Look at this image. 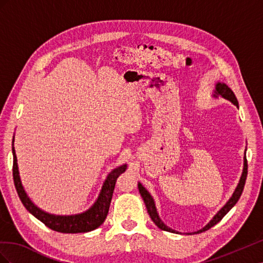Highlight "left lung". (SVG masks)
Wrapping results in <instances>:
<instances>
[{"instance_id":"obj_1","label":"left lung","mask_w":263,"mask_h":263,"mask_svg":"<svg viewBox=\"0 0 263 263\" xmlns=\"http://www.w3.org/2000/svg\"><path fill=\"white\" fill-rule=\"evenodd\" d=\"M213 95H214V98H218V95H220L221 98H224V99L230 101L232 103H234V104L238 107V101H237L236 95L234 94L232 89H230V87H228V85H226L225 83L218 82L216 84V87H215V91H214ZM247 173H248V164H247V158H246V153H245L242 174H241V178L239 180V183H238V185H237V187L235 190L234 194L232 195V197L229 198V201L224 205V208H222L216 215H215V216L213 217V219L209 222V224L206 225L204 228L197 230V232H195L194 234H200V233L205 232V230H209L211 227H213L214 225H216L218 221H220L222 219V217H224L225 215L234 208V205L238 202V200H239V197H240L242 191H243L246 179H247ZM138 189H139V193H140V195L142 197V200H144V202H145V205H146V208H147L148 214L150 215V218L153 219V221L155 222V224L160 229L165 230V232L179 234V232H177V230H174V229L166 226L165 224H163V221L160 219V217H159V215H158V212H157V209H156V205H155V201H154L153 196H151L148 191L141 185V183H138Z\"/></svg>"}]
</instances>
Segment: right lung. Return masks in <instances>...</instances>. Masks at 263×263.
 <instances>
[{"mask_svg": "<svg viewBox=\"0 0 263 263\" xmlns=\"http://www.w3.org/2000/svg\"><path fill=\"white\" fill-rule=\"evenodd\" d=\"M13 142H14V139H13ZM12 151H13V179H14L15 187H16L17 194L21 198L23 205L25 206L26 210L30 214H33L37 219L44 222L47 227H49L50 229L54 230V232H59L63 234H77V233L91 232V230L97 229L103 224V221L105 220L107 216L116 180L126 170L127 168L126 164L118 166V168L114 169L108 174L104 184L102 186L101 193L98 197L97 202L94 203V205L90 210H87L86 212L81 214L70 215V216H59V215H52L42 211L30 201V198L27 196L25 190H24L22 185L18 166H17V158H16V155H15L14 145L12 147Z\"/></svg>", "mask_w": 263, "mask_h": 263, "instance_id": "add662e5", "label": "right lung"}]
</instances>
